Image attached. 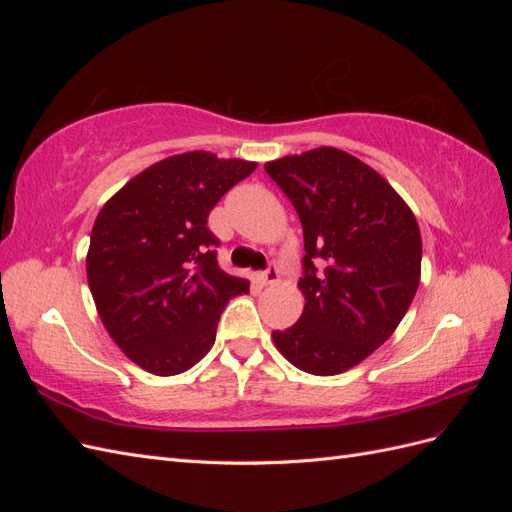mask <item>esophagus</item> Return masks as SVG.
Listing matches in <instances>:
<instances>
[{"label": "esophagus", "instance_id": "esophagus-1", "mask_svg": "<svg viewBox=\"0 0 512 512\" xmlns=\"http://www.w3.org/2000/svg\"><path fill=\"white\" fill-rule=\"evenodd\" d=\"M258 277H260L262 284L271 286V284H277V280H280V271H277L275 265H271L267 271H262Z\"/></svg>", "mask_w": 512, "mask_h": 512}]
</instances>
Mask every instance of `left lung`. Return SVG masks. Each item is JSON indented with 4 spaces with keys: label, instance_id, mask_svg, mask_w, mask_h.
<instances>
[{
    "label": "left lung",
    "instance_id": "obj_1",
    "mask_svg": "<svg viewBox=\"0 0 512 512\" xmlns=\"http://www.w3.org/2000/svg\"><path fill=\"white\" fill-rule=\"evenodd\" d=\"M299 213L303 314L273 344L294 367L337 376L393 335L421 282L423 241L412 209L374 168L335 147L265 164ZM316 257L328 262L318 272Z\"/></svg>",
    "mask_w": 512,
    "mask_h": 512
}]
</instances>
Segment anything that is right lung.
I'll return each instance as SVG.
<instances>
[{"label":"right lung","instance_id":"obj_1","mask_svg":"<svg viewBox=\"0 0 512 512\" xmlns=\"http://www.w3.org/2000/svg\"><path fill=\"white\" fill-rule=\"evenodd\" d=\"M256 162L188 151L132 177L100 209L87 282L100 320L132 363L177 376L211 350L226 303L250 292L215 258L207 218Z\"/></svg>","mask_w":512,"mask_h":512}]
</instances>
